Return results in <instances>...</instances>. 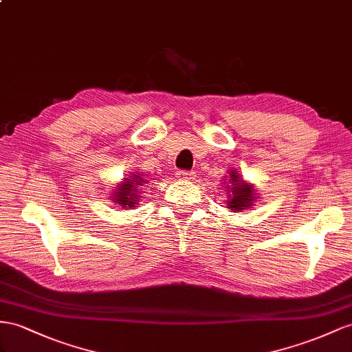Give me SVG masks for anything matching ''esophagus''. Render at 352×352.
<instances>
[{
    "label": "esophagus",
    "mask_w": 352,
    "mask_h": 352,
    "mask_svg": "<svg viewBox=\"0 0 352 352\" xmlns=\"http://www.w3.org/2000/svg\"><path fill=\"white\" fill-rule=\"evenodd\" d=\"M177 177L179 179H192L193 178V173H188V170L182 169V170H177Z\"/></svg>",
    "instance_id": "esophagus-1"
}]
</instances>
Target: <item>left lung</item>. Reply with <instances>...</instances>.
<instances>
[{"mask_svg": "<svg viewBox=\"0 0 352 352\" xmlns=\"http://www.w3.org/2000/svg\"><path fill=\"white\" fill-rule=\"evenodd\" d=\"M229 183H232V188L228 184V208L232 211H242L245 210L247 206L253 204V192L254 188L248 186L241 179L238 173H230ZM226 184V183H224Z\"/></svg>", "mask_w": 352, "mask_h": 352, "instance_id": "left-lung-1", "label": "left lung"}]
</instances>
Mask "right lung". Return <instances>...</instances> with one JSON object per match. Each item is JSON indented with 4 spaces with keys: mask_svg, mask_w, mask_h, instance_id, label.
<instances>
[{
    "mask_svg": "<svg viewBox=\"0 0 352 352\" xmlns=\"http://www.w3.org/2000/svg\"><path fill=\"white\" fill-rule=\"evenodd\" d=\"M141 183H144V179L140 178V175H135V177H129V178H124L123 184L117 186V192H114V201L119 204L122 208H126V206H135V201H137V193H135V186H141Z\"/></svg>",
    "mask_w": 352,
    "mask_h": 352,
    "instance_id": "add662e5",
    "label": "right lung"
}]
</instances>
